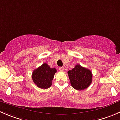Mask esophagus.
I'll return each mask as SVG.
<instances>
[{
  "mask_svg": "<svg viewBox=\"0 0 120 120\" xmlns=\"http://www.w3.org/2000/svg\"><path fill=\"white\" fill-rule=\"evenodd\" d=\"M64 70V67H59V70H60V71H63Z\"/></svg>",
  "mask_w": 120,
  "mask_h": 120,
  "instance_id": "1",
  "label": "esophagus"
}]
</instances>
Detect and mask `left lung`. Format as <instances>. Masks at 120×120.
<instances>
[{"label": "left lung", "mask_w": 120, "mask_h": 120, "mask_svg": "<svg viewBox=\"0 0 120 120\" xmlns=\"http://www.w3.org/2000/svg\"><path fill=\"white\" fill-rule=\"evenodd\" d=\"M70 83L76 90H82L89 86L92 81V73L90 70L77 64L68 71Z\"/></svg>", "instance_id": "left-lung-1"}]
</instances>
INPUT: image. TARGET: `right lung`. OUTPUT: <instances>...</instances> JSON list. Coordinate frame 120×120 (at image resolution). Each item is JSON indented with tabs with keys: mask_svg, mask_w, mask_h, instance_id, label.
<instances>
[{
	"mask_svg": "<svg viewBox=\"0 0 120 120\" xmlns=\"http://www.w3.org/2000/svg\"><path fill=\"white\" fill-rule=\"evenodd\" d=\"M57 70L50 68L46 63H43L38 68L35 69L32 74V81L41 89H48L51 86L52 80Z\"/></svg>",
	"mask_w": 120,
	"mask_h": 120,
	"instance_id": "right-lung-1",
	"label": "right lung"
}]
</instances>
